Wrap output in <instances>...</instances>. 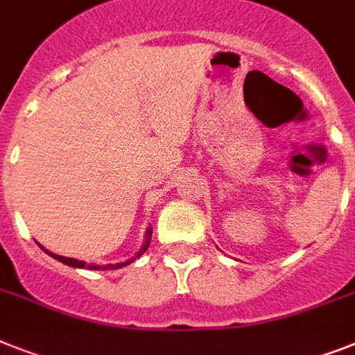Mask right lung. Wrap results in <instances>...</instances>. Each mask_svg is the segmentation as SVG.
<instances>
[{
    "label": "right lung",
    "mask_w": 355,
    "mask_h": 355,
    "mask_svg": "<svg viewBox=\"0 0 355 355\" xmlns=\"http://www.w3.org/2000/svg\"><path fill=\"white\" fill-rule=\"evenodd\" d=\"M150 239H152V228H148V230H146V241H145V245H143L141 250L137 252V256H134L132 259H128L127 263H118V265H105L103 270H116V268H121V266H127V265H130L132 261H136L137 257L141 256L143 252L148 248V245H150ZM43 250H45V248H43ZM45 252L49 254V256L54 257V259H58V261H61V263H65V265H69V266H76V268H87V266H89V268H92V270H98L99 268V266H96V265H87V263H83V261H78V259H74V257L55 256V254H52V252H49V250H45Z\"/></svg>",
    "instance_id": "right-lung-1"
}]
</instances>
